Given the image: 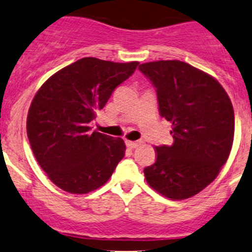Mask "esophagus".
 Masks as SVG:
<instances>
[{
  "mask_svg": "<svg viewBox=\"0 0 252 252\" xmlns=\"http://www.w3.org/2000/svg\"><path fill=\"white\" fill-rule=\"evenodd\" d=\"M138 144H139V141H126V146L131 149L138 147Z\"/></svg>",
  "mask_w": 252,
  "mask_h": 252,
  "instance_id": "1",
  "label": "esophagus"
}]
</instances>
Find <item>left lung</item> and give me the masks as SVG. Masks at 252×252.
I'll use <instances>...</instances> for the list:
<instances>
[{"instance_id": "left-lung-1", "label": "left lung", "mask_w": 252, "mask_h": 252, "mask_svg": "<svg viewBox=\"0 0 252 252\" xmlns=\"http://www.w3.org/2000/svg\"><path fill=\"white\" fill-rule=\"evenodd\" d=\"M138 69L157 89L160 116L173 124V144L156 147V163L144 168L147 183L170 200L192 197L217 178L231 151L230 99L216 78L179 60Z\"/></svg>"}]
</instances>
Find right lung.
Masks as SVG:
<instances>
[{
	"mask_svg": "<svg viewBox=\"0 0 252 252\" xmlns=\"http://www.w3.org/2000/svg\"><path fill=\"white\" fill-rule=\"evenodd\" d=\"M138 66L84 57L52 74L31 104L27 133L50 180L69 193H88L110 179L126 151L123 138L91 132L89 123Z\"/></svg>",
	"mask_w": 252,
	"mask_h": 252,
	"instance_id": "1",
	"label": "right lung"
}]
</instances>
